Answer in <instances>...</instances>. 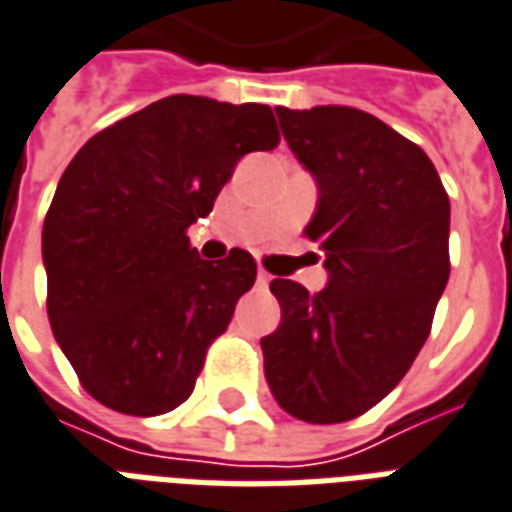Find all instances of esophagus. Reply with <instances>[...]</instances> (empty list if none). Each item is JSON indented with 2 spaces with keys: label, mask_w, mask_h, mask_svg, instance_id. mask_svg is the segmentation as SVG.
I'll return each instance as SVG.
<instances>
[{
  "label": "esophagus",
  "mask_w": 512,
  "mask_h": 512,
  "mask_svg": "<svg viewBox=\"0 0 512 512\" xmlns=\"http://www.w3.org/2000/svg\"><path fill=\"white\" fill-rule=\"evenodd\" d=\"M271 282V273H265V271H257V284L260 287H265V284Z\"/></svg>",
  "instance_id": "1"
}]
</instances>
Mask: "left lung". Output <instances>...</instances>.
I'll use <instances>...</instances> for the list:
<instances>
[{
	"label": "left lung",
	"instance_id": "1",
	"mask_svg": "<svg viewBox=\"0 0 512 512\" xmlns=\"http://www.w3.org/2000/svg\"><path fill=\"white\" fill-rule=\"evenodd\" d=\"M276 117L317 179L306 236L325 252L327 287L271 282L282 325L260 341L265 381L295 419L338 424L381 403L427 341L451 271V204L427 152L362 109Z\"/></svg>",
	"mask_w": 512,
	"mask_h": 512
}]
</instances>
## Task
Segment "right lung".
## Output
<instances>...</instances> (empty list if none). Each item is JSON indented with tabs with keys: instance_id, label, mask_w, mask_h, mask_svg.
<instances>
[{
	"instance_id": "obj_1",
	"label": "right lung",
	"mask_w": 512,
	"mask_h": 512,
	"mask_svg": "<svg viewBox=\"0 0 512 512\" xmlns=\"http://www.w3.org/2000/svg\"><path fill=\"white\" fill-rule=\"evenodd\" d=\"M276 144L268 104L179 93L91 136L66 166L42 228L48 319L93 400L161 416L193 395L257 265L244 249L201 260L187 228L247 152Z\"/></svg>"
}]
</instances>
